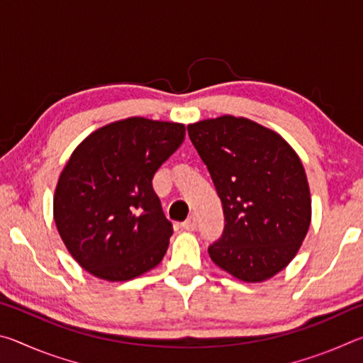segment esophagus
I'll return each instance as SVG.
<instances>
[{"label": "esophagus", "instance_id": "esophagus-1", "mask_svg": "<svg viewBox=\"0 0 363 363\" xmlns=\"http://www.w3.org/2000/svg\"><path fill=\"white\" fill-rule=\"evenodd\" d=\"M181 227H182L184 230H195V229H196V219H195V216L187 218V219L184 220V223L181 224Z\"/></svg>", "mask_w": 363, "mask_h": 363}]
</instances>
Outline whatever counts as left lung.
I'll use <instances>...</instances> for the list:
<instances>
[{"mask_svg":"<svg viewBox=\"0 0 363 363\" xmlns=\"http://www.w3.org/2000/svg\"><path fill=\"white\" fill-rule=\"evenodd\" d=\"M223 201L224 232L208 253L233 277L272 279L296 256L311 225L303 163L286 140L243 116L223 115L187 126Z\"/></svg>","mask_w":363,"mask_h":363,"instance_id":"1","label":"left lung"}]
</instances>
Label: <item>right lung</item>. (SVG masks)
<instances>
[{"label":"right lung","instance_id":"1","mask_svg":"<svg viewBox=\"0 0 363 363\" xmlns=\"http://www.w3.org/2000/svg\"><path fill=\"white\" fill-rule=\"evenodd\" d=\"M184 136L181 123L131 116L91 133L73 150L54 192V220L91 275L126 281L162 262L173 227L152 179Z\"/></svg>","mask_w":363,"mask_h":363}]
</instances>
